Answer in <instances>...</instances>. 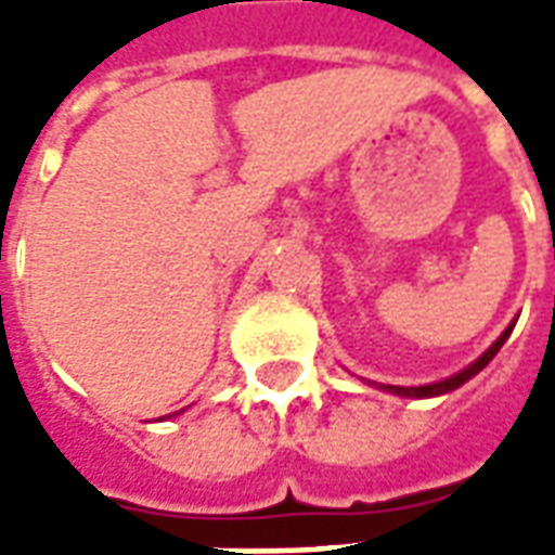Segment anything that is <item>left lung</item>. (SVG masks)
Listing matches in <instances>:
<instances>
[{
    "label": "left lung",
    "mask_w": 555,
    "mask_h": 555,
    "mask_svg": "<svg viewBox=\"0 0 555 555\" xmlns=\"http://www.w3.org/2000/svg\"><path fill=\"white\" fill-rule=\"evenodd\" d=\"M512 330H514V324L508 326V330H505V333H502V336L496 338V341H493V345H490V348L485 350V353H481V357H478V360L473 362V365H469V369L452 374V377H446V380H440V384H428V386H384V389H386V392H396V396H404V398L446 396V392H452V389H457V386H464L466 380H469V377H476V374L481 372V369H485V365H488V362L493 360L496 353H500V348H502V345H505V338L512 336Z\"/></svg>",
    "instance_id": "left-lung-1"
}]
</instances>
